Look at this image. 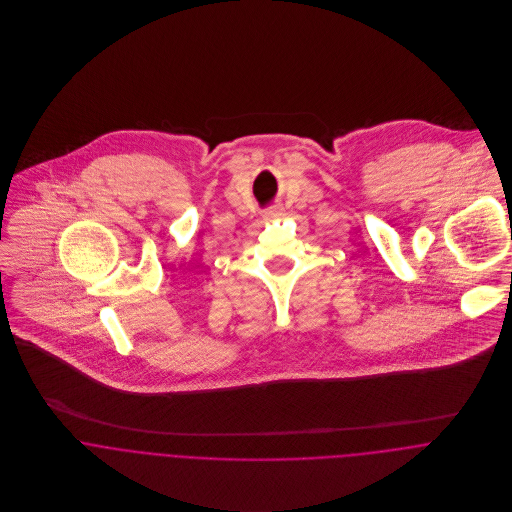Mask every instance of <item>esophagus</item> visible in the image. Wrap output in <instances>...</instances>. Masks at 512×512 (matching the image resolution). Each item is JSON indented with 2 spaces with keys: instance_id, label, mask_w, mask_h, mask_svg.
Returning <instances> with one entry per match:
<instances>
[{
  "instance_id": "esophagus-1",
  "label": "esophagus",
  "mask_w": 512,
  "mask_h": 512,
  "mask_svg": "<svg viewBox=\"0 0 512 512\" xmlns=\"http://www.w3.org/2000/svg\"><path fill=\"white\" fill-rule=\"evenodd\" d=\"M278 217H282V209H270V211H266V219H278Z\"/></svg>"
}]
</instances>
